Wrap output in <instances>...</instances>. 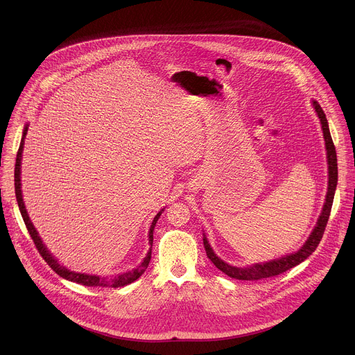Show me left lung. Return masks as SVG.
<instances>
[{
	"label": "left lung",
	"mask_w": 355,
	"mask_h": 355,
	"mask_svg": "<svg viewBox=\"0 0 355 355\" xmlns=\"http://www.w3.org/2000/svg\"><path fill=\"white\" fill-rule=\"evenodd\" d=\"M313 107L315 111L320 119L322 123V129H323V136H324V141H326V150H327V164H329V187H327V195H326V202L323 205V211L318 219V223L313 229V232L311 233L309 239L305 241L296 252H292L289 256H284L281 259L277 260H271L263 264H254L250 267H233L227 263H225L223 260H220L215 251L212 250L211 244L208 243L205 234H204V247L207 250V256L209 257V260L216 266L218 270H220L222 272H225L227 277L234 278V279H241V281H256V279H263V278H270V277H275L279 275L291 268H293L295 266L300 264L302 261H305L312 252L316 250V247L319 245L329 216H330V211H331V205H333V199H334V192H336V187H337V155H336V147L334 143L331 140V135L329 130V123L326 119V115L322 110V107L313 101Z\"/></svg>",
	"instance_id": "obj_1"
}]
</instances>
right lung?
Listing matches in <instances>:
<instances>
[{
  "label": "right lung",
  "instance_id": "1",
  "mask_svg": "<svg viewBox=\"0 0 355 355\" xmlns=\"http://www.w3.org/2000/svg\"><path fill=\"white\" fill-rule=\"evenodd\" d=\"M26 132H28V125L25 126L24 129V133H22V140H21V144H19V148H18V153H17V163H15V195H17V200H18V207H19V211H21V215L24 218V222H25V226L39 251V254L43 257V260L50 266V268H52L58 275H60L62 278L64 279H69V281H73V282H77V284H81V285H85V286H110V288H119V286H125V285H129L132 284L133 281H136L144 271L146 268L148 267V263H150V259H151V245H153V230H155V226L160 218V215L163 214V211H160L153 222H151V226H150V232H148V243H150V250L147 252V256L144 257V260L132 271H128V272H123L118 277H114V278H104V277H98V275H89V274H81V272H74V271H70L67 270L66 267L60 266L58 263V260L50 254L49 250L46 248V245L42 243L36 229L33 227L29 216H28V212L25 209V204H24V199H22V191H21V162H22V150H24V143H25V136H26Z\"/></svg>",
  "mask_w": 355,
  "mask_h": 355
}]
</instances>
